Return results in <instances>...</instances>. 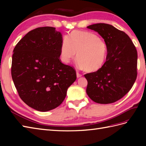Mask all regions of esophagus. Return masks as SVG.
I'll use <instances>...</instances> for the list:
<instances>
[{"mask_svg":"<svg viewBox=\"0 0 146 146\" xmlns=\"http://www.w3.org/2000/svg\"><path fill=\"white\" fill-rule=\"evenodd\" d=\"M82 75H81V74H80L78 72H76V77H77V78H80V77H82Z\"/></svg>","mask_w":146,"mask_h":146,"instance_id":"esophagus-1","label":"esophagus"}]
</instances>
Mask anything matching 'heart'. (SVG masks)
I'll return each instance as SVG.
<instances>
[{
  "label": "heart",
  "instance_id": "obj_1",
  "mask_svg": "<svg viewBox=\"0 0 146 146\" xmlns=\"http://www.w3.org/2000/svg\"><path fill=\"white\" fill-rule=\"evenodd\" d=\"M76 64L86 72L100 70L106 63L108 48L107 42L95 33L83 31H73L68 38L62 40L60 58L64 63L75 58Z\"/></svg>",
  "mask_w": 146,
  "mask_h": 146
}]
</instances>
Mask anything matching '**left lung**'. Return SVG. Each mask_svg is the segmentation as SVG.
<instances>
[{"instance_id":"obj_1","label":"left lung","mask_w":146,"mask_h":146,"mask_svg":"<svg viewBox=\"0 0 146 146\" xmlns=\"http://www.w3.org/2000/svg\"><path fill=\"white\" fill-rule=\"evenodd\" d=\"M87 28L103 38L108 54L100 70L84 75L88 82L86 94L96 103H113L127 94L135 82L137 50L127 35L110 24H95Z\"/></svg>"}]
</instances>
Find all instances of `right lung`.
<instances>
[{"label": "right lung", "instance_id": "1", "mask_svg": "<svg viewBox=\"0 0 146 146\" xmlns=\"http://www.w3.org/2000/svg\"><path fill=\"white\" fill-rule=\"evenodd\" d=\"M62 40L55 27H38L26 34L14 49L12 80L23 101L36 110L58 107L76 79L75 70L60 60Z\"/></svg>", "mask_w": 146, "mask_h": 146}]
</instances>
